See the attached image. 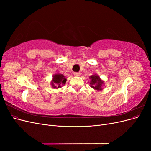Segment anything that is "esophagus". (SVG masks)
Masks as SVG:
<instances>
[{"mask_svg":"<svg viewBox=\"0 0 151 151\" xmlns=\"http://www.w3.org/2000/svg\"><path fill=\"white\" fill-rule=\"evenodd\" d=\"M74 75L75 76H80L81 73H80V72H74Z\"/></svg>","mask_w":151,"mask_h":151,"instance_id":"esophagus-1","label":"esophagus"}]
</instances>
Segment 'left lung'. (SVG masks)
<instances>
[{"instance_id":"obj_1","label":"left lung","mask_w":151,"mask_h":151,"mask_svg":"<svg viewBox=\"0 0 151 151\" xmlns=\"http://www.w3.org/2000/svg\"><path fill=\"white\" fill-rule=\"evenodd\" d=\"M91 79L90 84L91 87L97 91L102 90V86L104 84V81H102L97 74H94L89 77Z\"/></svg>"}]
</instances>
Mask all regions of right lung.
Returning a JSON list of instances; mask_svg holds the SVG:
<instances>
[{
  "label": "right lung",
  "instance_id": "add662e5",
  "mask_svg": "<svg viewBox=\"0 0 151 151\" xmlns=\"http://www.w3.org/2000/svg\"><path fill=\"white\" fill-rule=\"evenodd\" d=\"M67 79L65 76L60 74H56L53 75V79L51 81V85L54 89H58L62 88L66 83Z\"/></svg>",
  "mask_w": 151,
  "mask_h": 151
}]
</instances>
